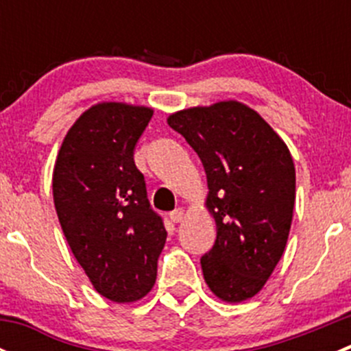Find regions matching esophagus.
<instances>
[{
    "instance_id": "34e87169",
    "label": "esophagus",
    "mask_w": 351,
    "mask_h": 351,
    "mask_svg": "<svg viewBox=\"0 0 351 351\" xmlns=\"http://www.w3.org/2000/svg\"><path fill=\"white\" fill-rule=\"evenodd\" d=\"M183 215H185V210H183L182 207H178V208H175L171 214H169V219H171L173 222H180L183 219Z\"/></svg>"
}]
</instances>
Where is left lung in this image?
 Segmentation results:
<instances>
[{
	"instance_id": "left-lung-1",
	"label": "left lung",
	"mask_w": 351,
	"mask_h": 351,
	"mask_svg": "<svg viewBox=\"0 0 351 351\" xmlns=\"http://www.w3.org/2000/svg\"><path fill=\"white\" fill-rule=\"evenodd\" d=\"M204 165L217 238L202 256L208 289L226 302L256 295L284 254L295 204V168L260 113L219 101L168 117Z\"/></svg>"
}]
</instances>
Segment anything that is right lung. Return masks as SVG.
Returning <instances> with one entry per match:
<instances>
[{"instance_id":"add662e5","label":"right lung","mask_w":351,"mask_h":351,"mask_svg":"<svg viewBox=\"0 0 351 351\" xmlns=\"http://www.w3.org/2000/svg\"><path fill=\"white\" fill-rule=\"evenodd\" d=\"M153 108L104 101L66 134L52 175L66 241L95 290L113 302H136L156 282L166 243L151 208L134 149Z\"/></svg>"}]
</instances>
